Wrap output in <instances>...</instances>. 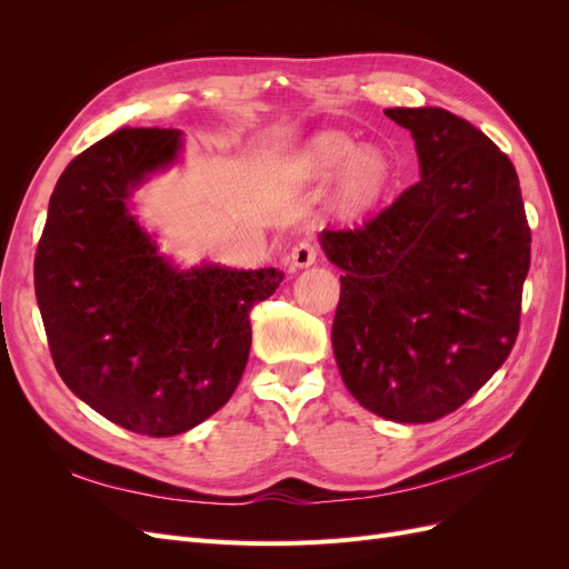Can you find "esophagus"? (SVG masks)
<instances>
[{
	"instance_id": "obj_1",
	"label": "esophagus",
	"mask_w": 569,
	"mask_h": 569,
	"mask_svg": "<svg viewBox=\"0 0 569 569\" xmlns=\"http://www.w3.org/2000/svg\"><path fill=\"white\" fill-rule=\"evenodd\" d=\"M316 258H318V244H316V239H311V237L299 239V242L291 247V251H289V263L295 268L313 266Z\"/></svg>"
}]
</instances>
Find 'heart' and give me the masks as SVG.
Instances as JSON below:
<instances>
[{"mask_svg":"<svg viewBox=\"0 0 569 569\" xmlns=\"http://www.w3.org/2000/svg\"><path fill=\"white\" fill-rule=\"evenodd\" d=\"M308 163L318 176H335L347 166L341 180V203L349 211L370 206L380 197L389 178V161L385 153L375 149L358 151V144L339 132L320 134L308 151Z\"/></svg>","mask_w":569,"mask_h":569,"instance_id":"1","label":"heart"}]
</instances>
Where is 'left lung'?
<instances>
[{"label":"left lung","instance_id":"1","mask_svg":"<svg viewBox=\"0 0 569 569\" xmlns=\"http://www.w3.org/2000/svg\"><path fill=\"white\" fill-rule=\"evenodd\" d=\"M416 137L422 178L353 228H327L341 274L332 347L353 399L393 422L458 410L520 332L531 232L512 161L468 120L387 109Z\"/></svg>","mask_w":569,"mask_h":569}]
</instances>
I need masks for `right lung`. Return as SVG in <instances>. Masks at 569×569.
I'll return each instance as SVG.
<instances>
[{
    "instance_id": "1",
    "label": "right lung",
    "mask_w": 569,
    "mask_h": 569,
    "mask_svg": "<svg viewBox=\"0 0 569 569\" xmlns=\"http://www.w3.org/2000/svg\"><path fill=\"white\" fill-rule=\"evenodd\" d=\"M180 130L123 128L66 166L36 253V297L66 387L99 416L176 437L230 401L251 349L249 313L274 268L178 272L128 213L147 173L176 159Z\"/></svg>"
}]
</instances>
